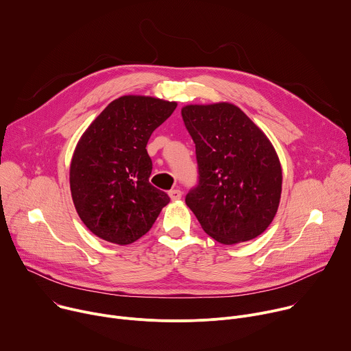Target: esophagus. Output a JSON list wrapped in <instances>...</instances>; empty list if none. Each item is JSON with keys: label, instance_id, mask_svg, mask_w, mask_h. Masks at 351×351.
Returning <instances> with one entry per match:
<instances>
[{"label": "esophagus", "instance_id": "1", "mask_svg": "<svg viewBox=\"0 0 351 351\" xmlns=\"http://www.w3.org/2000/svg\"><path fill=\"white\" fill-rule=\"evenodd\" d=\"M168 194H169V197H171L172 202H176V199H180V197H182V191H180V190H178V189H172V190H169V191H168Z\"/></svg>", "mask_w": 351, "mask_h": 351}]
</instances>
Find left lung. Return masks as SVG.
<instances>
[{"instance_id": "8db88e82", "label": "left lung", "mask_w": 351, "mask_h": 351, "mask_svg": "<svg viewBox=\"0 0 351 351\" xmlns=\"http://www.w3.org/2000/svg\"><path fill=\"white\" fill-rule=\"evenodd\" d=\"M182 117L198 164V184L186 195L187 207L222 244L256 239L280 202L282 167L272 143L230 103L184 106Z\"/></svg>"}]
</instances>
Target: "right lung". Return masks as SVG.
Returning <instances> with one entry per match:
<instances>
[{
  "label": "right lung",
  "mask_w": 351,
  "mask_h": 351,
  "mask_svg": "<svg viewBox=\"0 0 351 351\" xmlns=\"http://www.w3.org/2000/svg\"><path fill=\"white\" fill-rule=\"evenodd\" d=\"M176 106L156 97L122 95L79 138L71 193L80 219L97 237L130 244L152 229L169 203L168 194L148 180L153 162L145 147Z\"/></svg>",
  "instance_id": "obj_1"
}]
</instances>
